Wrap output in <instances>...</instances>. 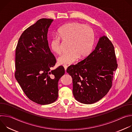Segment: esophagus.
Instances as JSON below:
<instances>
[{
    "mask_svg": "<svg viewBox=\"0 0 132 132\" xmlns=\"http://www.w3.org/2000/svg\"><path fill=\"white\" fill-rule=\"evenodd\" d=\"M63 66H64V69H65V71H66V70H67V65H63Z\"/></svg>",
    "mask_w": 132,
    "mask_h": 132,
    "instance_id": "34e87169",
    "label": "esophagus"
}]
</instances>
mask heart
Returning a JSON list of instances; mask_svg holds the SVG:
<instances>
[{
    "label": "heart",
    "mask_w": 132,
    "mask_h": 132,
    "mask_svg": "<svg viewBox=\"0 0 132 132\" xmlns=\"http://www.w3.org/2000/svg\"><path fill=\"white\" fill-rule=\"evenodd\" d=\"M57 36H54L49 42L51 50L56 54L62 52L60 39L63 41H69L68 52L61 55L57 59L60 65H69L76 62L79 57L87 56L91 52L95 35L90 27L78 23L66 24L58 31Z\"/></svg>",
    "instance_id": "obj_1"
}]
</instances>
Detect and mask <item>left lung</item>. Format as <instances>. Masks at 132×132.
Segmentation results:
<instances>
[{
  "instance_id": "obj_1",
  "label": "left lung",
  "mask_w": 132,
  "mask_h": 132,
  "mask_svg": "<svg viewBox=\"0 0 132 132\" xmlns=\"http://www.w3.org/2000/svg\"><path fill=\"white\" fill-rule=\"evenodd\" d=\"M117 67L113 45L107 36L100 37L91 53L67 69V72L72 78L75 99L87 104L101 99L112 87L113 75Z\"/></svg>"
}]
</instances>
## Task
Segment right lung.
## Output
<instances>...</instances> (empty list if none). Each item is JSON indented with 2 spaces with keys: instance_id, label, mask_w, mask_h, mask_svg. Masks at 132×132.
<instances>
[{
  "instance_id": "1",
  "label": "right lung",
  "mask_w": 132,
  "mask_h": 132,
  "mask_svg": "<svg viewBox=\"0 0 132 132\" xmlns=\"http://www.w3.org/2000/svg\"><path fill=\"white\" fill-rule=\"evenodd\" d=\"M53 21L51 19H41L27 28L15 49V78L28 98L41 105L57 100L58 82L65 73L62 66L51 70L56 59L47 39Z\"/></svg>"
}]
</instances>
